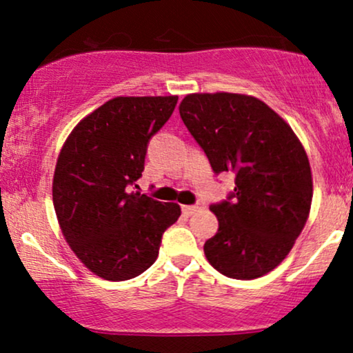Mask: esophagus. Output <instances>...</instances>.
Here are the masks:
<instances>
[{
    "instance_id": "esophagus-1",
    "label": "esophagus",
    "mask_w": 353,
    "mask_h": 353,
    "mask_svg": "<svg viewBox=\"0 0 353 353\" xmlns=\"http://www.w3.org/2000/svg\"><path fill=\"white\" fill-rule=\"evenodd\" d=\"M202 204H196V205H182V212L185 214V216H192L194 212H197V210L201 209Z\"/></svg>"
}]
</instances>
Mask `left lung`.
Listing matches in <instances>:
<instances>
[{"label":"left lung","mask_w":353,"mask_h":353,"mask_svg":"<svg viewBox=\"0 0 353 353\" xmlns=\"http://www.w3.org/2000/svg\"><path fill=\"white\" fill-rule=\"evenodd\" d=\"M179 112L212 171L236 174L228 201L210 205L219 229L204 244L209 264L230 279L262 277L287 257L309 217L314 188L305 149L254 96L196 92Z\"/></svg>","instance_id":"8db88e82"}]
</instances>
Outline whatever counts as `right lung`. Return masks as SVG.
Listing matches in <instances>:
<instances>
[{
    "label": "right lung",
    "mask_w": 353,
    "mask_h": 353,
    "mask_svg": "<svg viewBox=\"0 0 353 353\" xmlns=\"http://www.w3.org/2000/svg\"><path fill=\"white\" fill-rule=\"evenodd\" d=\"M177 96H119L88 114L61 149L52 204L63 236L92 274L137 277L156 262L179 204L141 194L149 139L168 123Z\"/></svg>",
    "instance_id": "obj_1"
}]
</instances>
